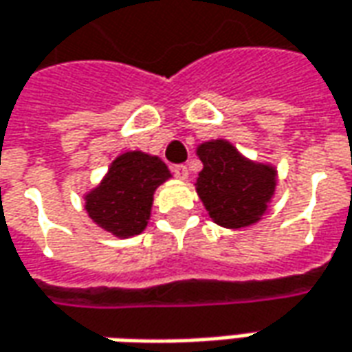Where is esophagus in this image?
I'll return each mask as SVG.
<instances>
[{"label": "esophagus", "mask_w": 352, "mask_h": 352, "mask_svg": "<svg viewBox=\"0 0 352 352\" xmlns=\"http://www.w3.org/2000/svg\"><path fill=\"white\" fill-rule=\"evenodd\" d=\"M171 171H173V175L179 177V179H186L188 177V167L183 166V164H179V166L171 167Z\"/></svg>", "instance_id": "obj_1"}]
</instances>
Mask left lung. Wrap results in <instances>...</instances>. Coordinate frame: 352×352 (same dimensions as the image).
Returning a JSON list of instances; mask_svg holds the SVG:
<instances>
[{
  "label": "left lung",
  "instance_id": "left-lung-1",
  "mask_svg": "<svg viewBox=\"0 0 352 352\" xmlns=\"http://www.w3.org/2000/svg\"><path fill=\"white\" fill-rule=\"evenodd\" d=\"M202 171L196 190L212 219L223 227H245L266 212L276 188V171L252 164L226 140L198 148Z\"/></svg>",
  "mask_w": 352,
  "mask_h": 352
}]
</instances>
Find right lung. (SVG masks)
I'll use <instances>...</instances> for the list:
<instances>
[{"mask_svg": "<svg viewBox=\"0 0 352 352\" xmlns=\"http://www.w3.org/2000/svg\"><path fill=\"white\" fill-rule=\"evenodd\" d=\"M167 177L160 157L126 152L113 162L102 185L86 196V212L113 235H138L148 223L154 190Z\"/></svg>", "mask_w": 352, "mask_h": 352, "instance_id": "obj_1", "label": "right lung"}]
</instances>
